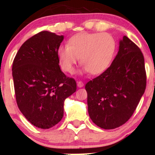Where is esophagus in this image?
Wrapping results in <instances>:
<instances>
[{
  "mask_svg": "<svg viewBox=\"0 0 155 155\" xmlns=\"http://www.w3.org/2000/svg\"><path fill=\"white\" fill-rule=\"evenodd\" d=\"M77 84H78V87H82L83 86H84V83H83L82 81H78Z\"/></svg>",
  "mask_w": 155,
  "mask_h": 155,
  "instance_id": "34e87169",
  "label": "esophagus"
}]
</instances>
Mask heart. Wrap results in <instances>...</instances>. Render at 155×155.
Returning <instances> with one entry per match:
<instances>
[{"label": "heart", "mask_w": 155, "mask_h": 155, "mask_svg": "<svg viewBox=\"0 0 155 155\" xmlns=\"http://www.w3.org/2000/svg\"><path fill=\"white\" fill-rule=\"evenodd\" d=\"M116 48V41L109 34L81 32L71 37L67 47L59 49L57 56L61 68L67 73H73L79 59L84 72L98 75L109 68Z\"/></svg>", "instance_id": "heart-1"}]
</instances>
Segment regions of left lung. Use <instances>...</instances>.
Instances as JSON below:
<instances>
[{"label": "left lung", "instance_id": "obj_1", "mask_svg": "<svg viewBox=\"0 0 155 155\" xmlns=\"http://www.w3.org/2000/svg\"><path fill=\"white\" fill-rule=\"evenodd\" d=\"M146 83L143 53L124 35L110 67L85 84L87 110L93 123L105 130L124 125L136 109Z\"/></svg>", "mask_w": 155, "mask_h": 155}]
</instances>
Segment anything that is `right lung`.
Listing matches in <instances>:
<instances>
[{"instance_id": "1", "label": "right lung", "mask_w": 155, "mask_h": 155, "mask_svg": "<svg viewBox=\"0 0 155 155\" xmlns=\"http://www.w3.org/2000/svg\"><path fill=\"white\" fill-rule=\"evenodd\" d=\"M64 35L48 31L35 34L21 45L12 64L18 109L32 125L49 129L64 116V100L77 90L76 81L59 66L57 51Z\"/></svg>"}]
</instances>
